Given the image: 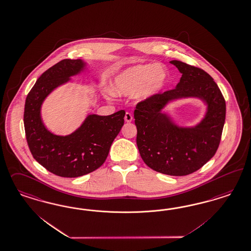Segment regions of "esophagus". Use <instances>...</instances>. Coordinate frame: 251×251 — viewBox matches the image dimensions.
<instances>
[{
    "label": "esophagus",
    "mask_w": 251,
    "mask_h": 251,
    "mask_svg": "<svg viewBox=\"0 0 251 251\" xmlns=\"http://www.w3.org/2000/svg\"><path fill=\"white\" fill-rule=\"evenodd\" d=\"M132 120H133L132 114L130 112H126V115H125V121L126 122V123H130Z\"/></svg>",
    "instance_id": "34e87169"
}]
</instances>
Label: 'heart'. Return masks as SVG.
I'll list each match as a JSON object with an SVG mask.
<instances>
[{"label":"heart","instance_id":"obj_1","mask_svg":"<svg viewBox=\"0 0 251 251\" xmlns=\"http://www.w3.org/2000/svg\"><path fill=\"white\" fill-rule=\"evenodd\" d=\"M167 76V71L155 64L134 66L115 77L112 92L118 96L135 94L137 99L144 100L163 88Z\"/></svg>","mask_w":251,"mask_h":251}]
</instances>
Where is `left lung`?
<instances>
[{"instance_id":"1","label":"left lung","mask_w":251,"mask_h":251,"mask_svg":"<svg viewBox=\"0 0 251 251\" xmlns=\"http://www.w3.org/2000/svg\"><path fill=\"white\" fill-rule=\"evenodd\" d=\"M181 78L176 88L139 102L134 112L140 156L151 169L170 176L194 173L213 157L225 122L226 104L213 78L202 69L171 60ZM197 97L207 104L204 118L192 128L176 126L161 112L167 102Z\"/></svg>"}]
</instances>
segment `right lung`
Here are the masks:
<instances>
[{
	"instance_id": "add662e5",
	"label": "right lung",
	"mask_w": 251,
	"mask_h": 251,
	"mask_svg": "<svg viewBox=\"0 0 251 251\" xmlns=\"http://www.w3.org/2000/svg\"><path fill=\"white\" fill-rule=\"evenodd\" d=\"M82 59H63L39 77L27 96L24 126L33 158L56 176H84L101 167L112 141L124 126L126 112L111 115L89 114L82 126L68 136H57L47 129L41 118V107L56 87L84 71Z\"/></svg>"
}]
</instances>
